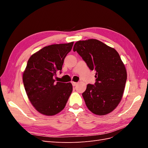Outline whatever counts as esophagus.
I'll use <instances>...</instances> for the list:
<instances>
[{
	"mask_svg": "<svg viewBox=\"0 0 148 148\" xmlns=\"http://www.w3.org/2000/svg\"><path fill=\"white\" fill-rule=\"evenodd\" d=\"M71 83H72V85H73V86H76V85H77V83H76V82H71Z\"/></svg>",
	"mask_w": 148,
	"mask_h": 148,
	"instance_id": "obj_1",
	"label": "esophagus"
}]
</instances>
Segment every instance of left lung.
<instances>
[{
  "label": "left lung",
  "instance_id": "1",
  "mask_svg": "<svg viewBox=\"0 0 148 148\" xmlns=\"http://www.w3.org/2000/svg\"><path fill=\"white\" fill-rule=\"evenodd\" d=\"M73 51L78 53L89 69L96 71V83L88 84L82 94L88 109L98 115L111 112L122 99L127 78L119 53L95 39L77 41Z\"/></svg>",
  "mask_w": 148,
  "mask_h": 148
}]
</instances>
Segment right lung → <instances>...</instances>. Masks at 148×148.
Instances as JSON below:
<instances>
[{
    "instance_id": "1",
    "label": "right lung",
    "mask_w": 148,
    "mask_h": 148,
    "mask_svg": "<svg viewBox=\"0 0 148 148\" xmlns=\"http://www.w3.org/2000/svg\"><path fill=\"white\" fill-rule=\"evenodd\" d=\"M73 42L44 47L28 61L23 74L25 89L31 104L43 115L52 116L59 113L72 92L71 83H55L53 77L57 71L62 70Z\"/></svg>"
}]
</instances>
